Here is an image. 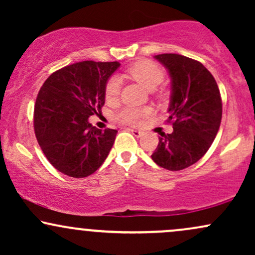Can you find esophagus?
<instances>
[{
	"label": "esophagus",
	"mask_w": 255,
	"mask_h": 255,
	"mask_svg": "<svg viewBox=\"0 0 255 255\" xmlns=\"http://www.w3.org/2000/svg\"><path fill=\"white\" fill-rule=\"evenodd\" d=\"M130 131H131V134H133L134 136H136V137H140L142 135V131H140V130H136V129H130Z\"/></svg>",
	"instance_id": "esophagus-1"
}]
</instances>
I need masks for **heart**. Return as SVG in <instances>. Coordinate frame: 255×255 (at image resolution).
I'll return each instance as SVG.
<instances>
[{
  "mask_svg": "<svg viewBox=\"0 0 255 255\" xmlns=\"http://www.w3.org/2000/svg\"><path fill=\"white\" fill-rule=\"evenodd\" d=\"M127 73L137 83L141 84L145 89L156 90L162 81L164 80V71L157 63L150 60H141L133 63ZM121 91V79L119 77H113L109 79L105 87V96L107 99H115ZM151 111L148 109H139V108H125L118 114V120L125 125H137L145 118L150 115Z\"/></svg>",
  "mask_w": 255,
  "mask_h": 255,
  "instance_id": "1",
  "label": "heart"
}]
</instances>
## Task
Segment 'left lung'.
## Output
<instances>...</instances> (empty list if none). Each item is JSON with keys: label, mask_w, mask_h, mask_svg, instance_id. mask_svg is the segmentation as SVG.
Wrapping results in <instances>:
<instances>
[{"label": "left lung", "mask_w": 255, "mask_h": 255, "mask_svg": "<svg viewBox=\"0 0 255 255\" xmlns=\"http://www.w3.org/2000/svg\"><path fill=\"white\" fill-rule=\"evenodd\" d=\"M168 69L171 96L168 122L174 130L162 133L152 160L178 171L197 163L217 135L222 120V99L215 78L198 61L177 54L154 56Z\"/></svg>", "instance_id": "8db88e82"}]
</instances>
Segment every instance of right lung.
Returning <instances> with one entry per match:
<instances>
[{
	"instance_id": "obj_1",
	"label": "right lung",
	"mask_w": 255,
	"mask_h": 255,
	"mask_svg": "<svg viewBox=\"0 0 255 255\" xmlns=\"http://www.w3.org/2000/svg\"><path fill=\"white\" fill-rule=\"evenodd\" d=\"M119 62L83 61L56 71L45 80L34 104L37 141L50 164L71 177H86L104 163L116 129L89 122L105 103V87Z\"/></svg>"
}]
</instances>
